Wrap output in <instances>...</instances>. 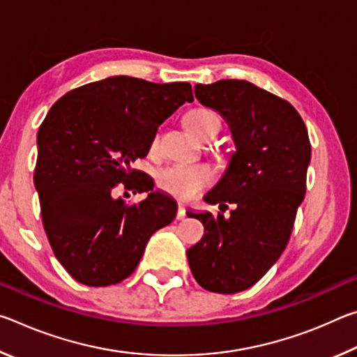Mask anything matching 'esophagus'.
<instances>
[{
  "label": "esophagus",
  "instance_id": "1",
  "mask_svg": "<svg viewBox=\"0 0 357 357\" xmlns=\"http://www.w3.org/2000/svg\"><path fill=\"white\" fill-rule=\"evenodd\" d=\"M184 217H185V206H184L183 203H179V204H178V214H176V219H178V220H183Z\"/></svg>",
  "mask_w": 357,
  "mask_h": 357
}]
</instances>
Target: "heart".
<instances>
[{
  "label": "heart",
  "instance_id": "1",
  "mask_svg": "<svg viewBox=\"0 0 357 357\" xmlns=\"http://www.w3.org/2000/svg\"><path fill=\"white\" fill-rule=\"evenodd\" d=\"M184 124L193 135L200 137L203 130L209 128L211 124L219 126L220 129V119L213 110L208 108H195L185 113ZM155 140L153 142V146ZM214 179V170L209 165L204 164H178L162 168L157 173V185L160 190H164L168 195H172L178 200H192L198 193L213 183Z\"/></svg>",
  "mask_w": 357,
  "mask_h": 357
}]
</instances>
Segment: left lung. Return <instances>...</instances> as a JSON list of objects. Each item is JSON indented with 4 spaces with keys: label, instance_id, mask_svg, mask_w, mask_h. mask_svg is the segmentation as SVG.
<instances>
[{
    "label": "left lung",
    "instance_id": "1",
    "mask_svg": "<svg viewBox=\"0 0 357 357\" xmlns=\"http://www.w3.org/2000/svg\"><path fill=\"white\" fill-rule=\"evenodd\" d=\"M195 98L227 119L236 143L225 174L204 200L234 209L228 219L189 213L204 234L187 259L198 285L233 294L255 285L285 250L305 195L310 140L288 100L250 82L198 83Z\"/></svg>",
    "mask_w": 357,
    "mask_h": 357
}]
</instances>
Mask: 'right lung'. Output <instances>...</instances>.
Wrapping results in <instances>:
<instances>
[{
	"label": "right lung",
	"instance_id": "right-lung-1",
	"mask_svg": "<svg viewBox=\"0 0 357 357\" xmlns=\"http://www.w3.org/2000/svg\"><path fill=\"white\" fill-rule=\"evenodd\" d=\"M192 100L185 82L118 75L72 89L42 121L34 168L42 225L77 282L128 279L153 233L176 217V203L160 192L138 203L114 195L153 190V179L132 164L146 157L159 126Z\"/></svg>",
	"mask_w": 357,
	"mask_h": 357
}]
</instances>
